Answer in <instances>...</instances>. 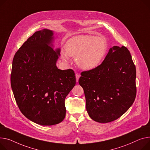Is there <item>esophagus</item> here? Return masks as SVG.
<instances>
[{"mask_svg": "<svg viewBox=\"0 0 150 150\" xmlns=\"http://www.w3.org/2000/svg\"><path fill=\"white\" fill-rule=\"evenodd\" d=\"M75 76H76V82H78L79 77H80V75H79L78 74H76L75 75Z\"/></svg>", "mask_w": 150, "mask_h": 150, "instance_id": "obj_1", "label": "esophagus"}]
</instances>
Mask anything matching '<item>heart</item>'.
Here are the masks:
<instances>
[{
	"instance_id": "heart-1",
	"label": "heart",
	"mask_w": 150,
	"mask_h": 150,
	"mask_svg": "<svg viewBox=\"0 0 150 150\" xmlns=\"http://www.w3.org/2000/svg\"><path fill=\"white\" fill-rule=\"evenodd\" d=\"M107 44L103 37L79 35L67 42L66 53L67 55L76 57L75 61L79 67L90 71L99 66L105 55ZM62 53V58L66 60L67 55Z\"/></svg>"
}]
</instances>
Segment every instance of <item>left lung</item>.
Returning a JSON list of instances; mask_svg holds the SVG:
<instances>
[{
    "label": "left lung",
    "instance_id": "obj_1",
    "mask_svg": "<svg viewBox=\"0 0 150 150\" xmlns=\"http://www.w3.org/2000/svg\"><path fill=\"white\" fill-rule=\"evenodd\" d=\"M136 75L130 52L124 46H113L100 65L81 72L78 82L84 90L89 116L107 123L124 114L136 98Z\"/></svg>",
    "mask_w": 150,
    "mask_h": 150
}]
</instances>
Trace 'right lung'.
<instances>
[{
    "instance_id": "right-lung-1",
    "label": "right lung",
    "mask_w": 150,
    "mask_h": 150,
    "mask_svg": "<svg viewBox=\"0 0 150 150\" xmlns=\"http://www.w3.org/2000/svg\"><path fill=\"white\" fill-rule=\"evenodd\" d=\"M53 35L47 29L35 32L16 52L12 64L11 85L20 110L42 125L63 121L65 98L76 84L73 70L56 66L60 49L52 47Z\"/></svg>"
}]
</instances>
